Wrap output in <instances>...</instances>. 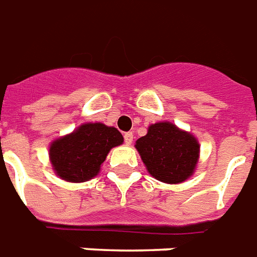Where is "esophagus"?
Returning a JSON list of instances; mask_svg holds the SVG:
<instances>
[{
    "label": "esophagus",
    "mask_w": 257,
    "mask_h": 257,
    "mask_svg": "<svg viewBox=\"0 0 257 257\" xmlns=\"http://www.w3.org/2000/svg\"><path fill=\"white\" fill-rule=\"evenodd\" d=\"M124 140H125V144L126 145H131L133 141V133L132 132H128L124 135Z\"/></svg>",
    "instance_id": "34e87169"
}]
</instances>
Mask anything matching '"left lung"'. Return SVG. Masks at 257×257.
<instances>
[{"mask_svg": "<svg viewBox=\"0 0 257 257\" xmlns=\"http://www.w3.org/2000/svg\"><path fill=\"white\" fill-rule=\"evenodd\" d=\"M135 147L150 176L170 185L193 176L201 153L197 137L170 121L149 125Z\"/></svg>", "mask_w": 257, "mask_h": 257, "instance_id": "obj_1", "label": "left lung"}]
</instances>
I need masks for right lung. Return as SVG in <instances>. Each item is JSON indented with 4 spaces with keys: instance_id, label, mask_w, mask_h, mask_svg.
I'll return each instance as SVG.
<instances>
[{
    "instance_id": "right-lung-1",
    "label": "right lung",
    "mask_w": 257,
    "mask_h": 257,
    "mask_svg": "<svg viewBox=\"0 0 257 257\" xmlns=\"http://www.w3.org/2000/svg\"><path fill=\"white\" fill-rule=\"evenodd\" d=\"M124 143L117 129L103 122H84L50 144L49 158L56 176L72 183L87 182L100 173L108 153Z\"/></svg>"
}]
</instances>
